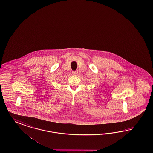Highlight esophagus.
I'll return each mask as SVG.
<instances>
[{"label": "esophagus", "instance_id": "34e87169", "mask_svg": "<svg viewBox=\"0 0 153 153\" xmlns=\"http://www.w3.org/2000/svg\"><path fill=\"white\" fill-rule=\"evenodd\" d=\"M73 75H76V74H78V71H73Z\"/></svg>", "mask_w": 153, "mask_h": 153}]
</instances>
